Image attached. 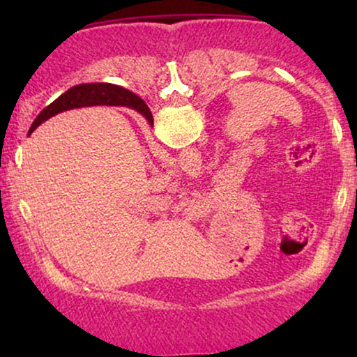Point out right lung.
Returning <instances> with one entry per match:
<instances>
[{"label": "right lung", "mask_w": 357, "mask_h": 357, "mask_svg": "<svg viewBox=\"0 0 357 357\" xmlns=\"http://www.w3.org/2000/svg\"><path fill=\"white\" fill-rule=\"evenodd\" d=\"M131 97V100L127 102L125 99L126 96ZM102 100H110V102H119V104L129 105V107L136 109L139 114L146 117V121L153 126V114L147 109L144 100L139 99V97L130 93L129 90L117 87L114 84H82L75 85V87L68 89L67 92L61 93L56 100H53L48 107H45L42 112L38 114L35 119V122L30 127V132L38 127L42 122L50 119L52 116H56V114L65 112V110L84 107V105H92L93 102H102Z\"/></svg>", "instance_id": "add662e5"}]
</instances>
